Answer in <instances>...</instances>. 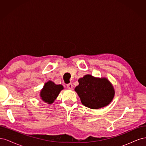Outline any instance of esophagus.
<instances>
[{"mask_svg": "<svg viewBox=\"0 0 146 146\" xmlns=\"http://www.w3.org/2000/svg\"><path fill=\"white\" fill-rule=\"evenodd\" d=\"M67 88H68L69 90H72V88H73L72 84V83L68 84V85H67Z\"/></svg>", "mask_w": 146, "mask_h": 146, "instance_id": "1", "label": "esophagus"}]
</instances>
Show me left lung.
Here are the masks:
<instances>
[{
    "instance_id": "obj_1",
    "label": "left lung",
    "mask_w": 146,
    "mask_h": 146,
    "mask_svg": "<svg viewBox=\"0 0 146 146\" xmlns=\"http://www.w3.org/2000/svg\"><path fill=\"white\" fill-rule=\"evenodd\" d=\"M78 82V85L74 90L82 104L91 109L98 110L108 105L115 95L112 83L106 77H95L86 74Z\"/></svg>"
}]
</instances>
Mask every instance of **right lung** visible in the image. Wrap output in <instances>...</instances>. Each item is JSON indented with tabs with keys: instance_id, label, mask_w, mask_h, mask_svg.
<instances>
[{
	"instance_id": "1",
	"label": "right lung",
	"mask_w": 146,
	"mask_h": 146,
	"mask_svg": "<svg viewBox=\"0 0 146 146\" xmlns=\"http://www.w3.org/2000/svg\"><path fill=\"white\" fill-rule=\"evenodd\" d=\"M64 87L61 85H56L52 81L48 80L44 85L43 88L39 92L41 99L47 104H52L58 96Z\"/></svg>"
}]
</instances>
